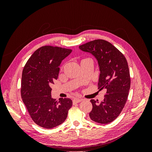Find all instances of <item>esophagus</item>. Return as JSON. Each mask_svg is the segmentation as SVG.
<instances>
[{"label":"esophagus","instance_id":"esophagus-1","mask_svg":"<svg viewBox=\"0 0 152 152\" xmlns=\"http://www.w3.org/2000/svg\"><path fill=\"white\" fill-rule=\"evenodd\" d=\"M82 101H83V99H82V98H75L73 99V102L74 103H80V102H82Z\"/></svg>","mask_w":152,"mask_h":152}]
</instances>
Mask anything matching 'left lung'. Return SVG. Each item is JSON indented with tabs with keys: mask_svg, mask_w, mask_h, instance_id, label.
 <instances>
[{
	"mask_svg": "<svg viewBox=\"0 0 152 152\" xmlns=\"http://www.w3.org/2000/svg\"><path fill=\"white\" fill-rule=\"evenodd\" d=\"M79 48L97 59L100 70L98 89L107 91L103 102L91 100L90 118L103 124L112 122L122 111L128 98L131 77L127 61L120 50L103 39L90 41Z\"/></svg>",
	"mask_w": 152,
	"mask_h": 152,
	"instance_id": "8db88e82",
	"label": "left lung"
}]
</instances>
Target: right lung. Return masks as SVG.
<instances>
[{"label":"right lung","instance_id":"right-lung-1","mask_svg":"<svg viewBox=\"0 0 152 152\" xmlns=\"http://www.w3.org/2000/svg\"><path fill=\"white\" fill-rule=\"evenodd\" d=\"M72 49L44 45L37 49L26 63L22 72L21 96L33 121L51 129L60 125L72 107L70 98H51V86L58 79L61 61Z\"/></svg>","mask_w":152,"mask_h":152}]
</instances>
